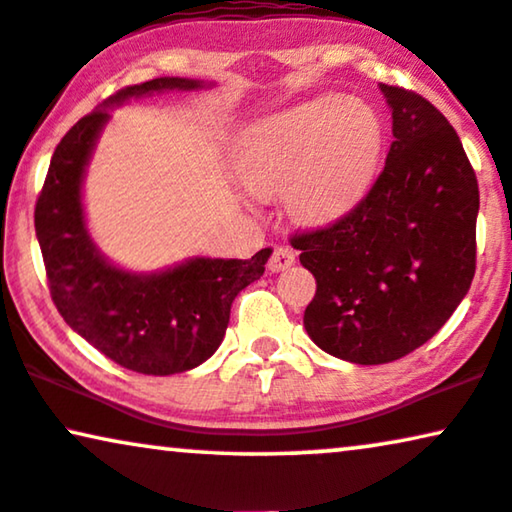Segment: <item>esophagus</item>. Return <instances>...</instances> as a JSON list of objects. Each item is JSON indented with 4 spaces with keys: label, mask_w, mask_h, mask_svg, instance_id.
Masks as SVG:
<instances>
[{
    "label": "esophagus",
    "mask_w": 512,
    "mask_h": 512,
    "mask_svg": "<svg viewBox=\"0 0 512 512\" xmlns=\"http://www.w3.org/2000/svg\"><path fill=\"white\" fill-rule=\"evenodd\" d=\"M295 264V252L286 248V245H281V248H276L274 252H271L269 257V271L271 274H278V271H286Z\"/></svg>",
    "instance_id": "34e87169"
}]
</instances>
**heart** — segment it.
Returning a JSON list of instances; mask_svg holds the SVG:
<instances>
[{"label": "heart", "mask_w": 512, "mask_h": 512, "mask_svg": "<svg viewBox=\"0 0 512 512\" xmlns=\"http://www.w3.org/2000/svg\"><path fill=\"white\" fill-rule=\"evenodd\" d=\"M383 151V127L366 103L323 94L245 127L234 167L257 198L283 191L300 224L321 226L345 217L371 189Z\"/></svg>", "instance_id": "1"}]
</instances>
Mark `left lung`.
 Wrapping results in <instances>:
<instances>
[{"label":"left lung","mask_w":512,"mask_h":512,"mask_svg":"<svg viewBox=\"0 0 512 512\" xmlns=\"http://www.w3.org/2000/svg\"><path fill=\"white\" fill-rule=\"evenodd\" d=\"M394 141L368 196L326 229L290 238L316 278L304 328L361 366L425 345L475 276L480 189L461 139L423 96L380 84Z\"/></svg>","instance_id":"1"}]
</instances>
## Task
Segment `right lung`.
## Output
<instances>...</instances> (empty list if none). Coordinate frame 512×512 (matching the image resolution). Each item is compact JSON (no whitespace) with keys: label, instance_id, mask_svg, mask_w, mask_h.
Masks as SVG:
<instances>
[{"label":"right lung","instance_id":"right-lung-1","mask_svg":"<svg viewBox=\"0 0 512 512\" xmlns=\"http://www.w3.org/2000/svg\"><path fill=\"white\" fill-rule=\"evenodd\" d=\"M212 82L155 77L120 89L68 129L51 155L35 208V231L51 300L89 345L129 371L172 375L208 361L222 345L231 302L264 274L271 248L250 260L189 257L151 274L122 269L87 229L82 184L111 108L163 92H198Z\"/></svg>","mask_w":512,"mask_h":512}]
</instances>
